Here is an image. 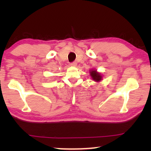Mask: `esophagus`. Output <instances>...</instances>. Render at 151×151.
Instances as JSON below:
<instances>
[{
  "label": "esophagus",
  "instance_id": "esophagus-1",
  "mask_svg": "<svg viewBox=\"0 0 151 151\" xmlns=\"http://www.w3.org/2000/svg\"><path fill=\"white\" fill-rule=\"evenodd\" d=\"M70 65L72 66V67H76V66L77 65V63H76V62H73V63H70Z\"/></svg>",
  "mask_w": 151,
  "mask_h": 151
}]
</instances>
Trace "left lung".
<instances>
[{"instance_id": "1", "label": "left lung", "mask_w": 151, "mask_h": 151, "mask_svg": "<svg viewBox=\"0 0 151 151\" xmlns=\"http://www.w3.org/2000/svg\"><path fill=\"white\" fill-rule=\"evenodd\" d=\"M90 75L91 76L93 80H94V81L96 82H100L102 79V76H101V74L100 73H98L96 70H91Z\"/></svg>"}]
</instances>
